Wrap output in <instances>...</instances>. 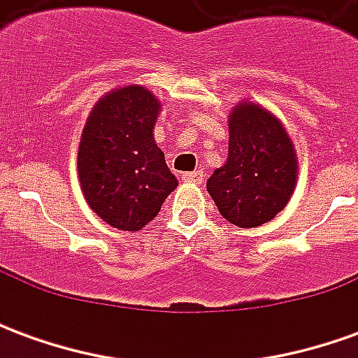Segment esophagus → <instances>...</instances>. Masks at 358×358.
<instances>
[{"label":"esophagus","mask_w":358,"mask_h":358,"mask_svg":"<svg viewBox=\"0 0 358 358\" xmlns=\"http://www.w3.org/2000/svg\"><path fill=\"white\" fill-rule=\"evenodd\" d=\"M203 178H205V172L203 171L184 172V174H182V180H184V182H187V184H201Z\"/></svg>","instance_id":"1"}]
</instances>
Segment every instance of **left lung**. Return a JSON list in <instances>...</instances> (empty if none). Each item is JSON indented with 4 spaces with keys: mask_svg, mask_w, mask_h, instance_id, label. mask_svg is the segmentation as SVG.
I'll return each instance as SVG.
<instances>
[{
    "mask_svg": "<svg viewBox=\"0 0 358 358\" xmlns=\"http://www.w3.org/2000/svg\"><path fill=\"white\" fill-rule=\"evenodd\" d=\"M228 159L207 180L220 215L234 226L257 228L276 217L297 182V155L282 120L253 101L228 117Z\"/></svg>",
    "mask_w": 358,
    "mask_h": 358,
    "instance_id": "1",
    "label": "left lung"
}]
</instances>
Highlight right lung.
I'll return each instance as SVG.
<instances>
[{"label": "right lung", "mask_w": 358, "mask_h": 358, "mask_svg": "<svg viewBox=\"0 0 358 358\" xmlns=\"http://www.w3.org/2000/svg\"><path fill=\"white\" fill-rule=\"evenodd\" d=\"M163 103L130 84L103 95L90 113L78 145L82 194L103 222L140 232L159 215L178 180L153 138Z\"/></svg>", "instance_id": "right-lung-1"}]
</instances>
